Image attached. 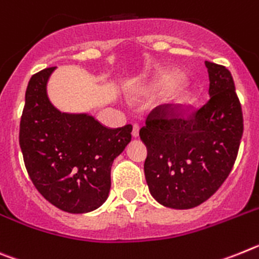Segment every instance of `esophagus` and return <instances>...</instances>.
<instances>
[{
	"label": "esophagus",
	"instance_id": "esophagus-1",
	"mask_svg": "<svg viewBox=\"0 0 259 259\" xmlns=\"http://www.w3.org/2000/svg\"><path fill=\"white\" fill-rule=\"evenodd\" d=\"M132 136L134 137V138H138L139 137V125H137V123H134V125H133Z\"/></svg>",
	"mask_w": 259,
	"mask_h": 259
}]
</instances>
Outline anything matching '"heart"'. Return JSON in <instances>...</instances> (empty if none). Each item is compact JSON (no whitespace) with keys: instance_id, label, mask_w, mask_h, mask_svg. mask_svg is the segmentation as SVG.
<instances>
[{"instance_id":"obj_1","label":"heart","mask_w":259,"mask_h":259,"mask_svg":"<svg viewBox=\"0 0 259 259\" xmlns=\"http://www.w3.org/2000/svg\"><path fill=\"white\" fill-rule=\"evenodd\" d=\"M183 79L177 73H165L160 79V83H157V90L161 91H169L168 100L175 109H184L189 107L193 102V96L189 90L181 86Z\"/></svg>"}]
</instances>
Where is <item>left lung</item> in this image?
<instances>
[{"label":"left lung","instance_id":"left-lung-1","mask_svg":"<svg viewBox=\"0 0 259 259\" xmlns=\"http://www.w3.org/2000/svg\"><path fill=\"white\" fill-rule=\"evenodd\" d=\"M208 102L185 116L157 107L139 137L147 147L145 176L152 197L165 207L203 203L232 170L244 132L241 104L226 66L204 61Z\"/></svg>","mask_w":259,"mask_h":259}]
</instances>
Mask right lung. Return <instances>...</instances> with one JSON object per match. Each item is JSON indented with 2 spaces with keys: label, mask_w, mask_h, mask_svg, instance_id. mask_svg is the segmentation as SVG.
I'll use <instances>...</instances> for the list:
<instances>
[{
  "label": "right lung",
  "mask_w": 259,
  "mask_h": 259,
  "mask_svg": "<svg viewBox=\"0 0 259 259\" xmlns=\"http://www.w3.org/2000/svg\"><path fill=\"white\" fill-rule=\"evenodd\" d=\"M55 69L31 76L19 145L31 181L47 201L66 212H90L107 201L112 164L132 141L133 126L109 129L87 113H61L47 94Z\"/></svg>",
  "instance_id": "right-lung-1"
}]
</instances>
